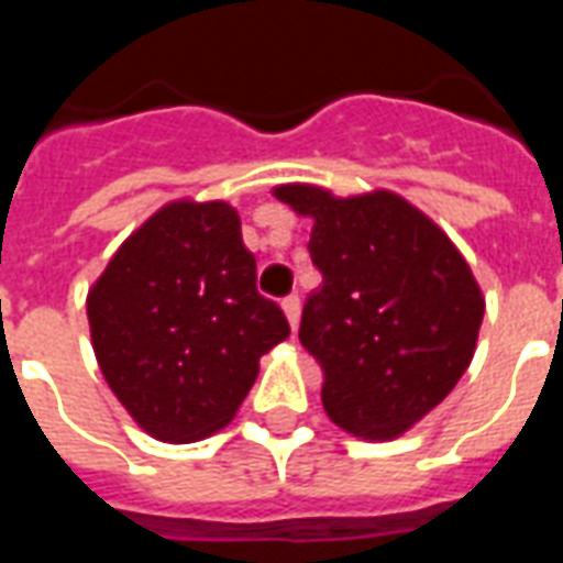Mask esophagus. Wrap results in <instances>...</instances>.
<instances>
[{"label":"esophagus","mask_w":563,"mask_h":563,"mask_svg":"<svg viewBox=\"0 0 563 563\" xmlns=\"http://www.w3.org/2000/svg\"><path fill=\"white\" fill-rule=\"evenodd\" d=\"M280 307H283V313H286V319H289L292 331L298 329V319H301V301H298V295H289V298H283Z\"/></svg>","instance_id":"obj_1"}]
</instances>
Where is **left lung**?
<instances>
[{"label": "left lung", "mask_w": 563, "mask_h": 563, "mask_svg": "<svg viewBox=\"0 0 563 563\" xmlns=\"http://www.w3.org/2000/svg\"><path fill=\"white\" fill-rule=\"evenodd\" d=\"M313 220L310 258L322 286L298 338L325 371L322 407L362 440H395L455 389L476 353L485 298L459 246L389 189L334 196L274 186Z\"/></svg>", "instance_id": "left-lung-1"}]
</instances>
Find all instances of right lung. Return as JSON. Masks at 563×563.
<instances>
[{
    "mask_svg": "<svg viewBox=\"0 0 563 563\" xmlns=\"http://www.w3.org/2000/svg\"><path fill=\"white\" fill-rule=\"evenodd\" d=\"M87 319L117 401L162 443L225 428L258 358L289 338L229 201L177 198L141 222L90 286Z\"/></svg>",
    "mask_w": 563,
    "mask_h": 563,
    "instance_id": "right-lung-1",
    "label": "right lung"
}]
</instances>
